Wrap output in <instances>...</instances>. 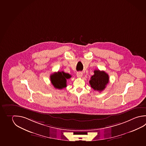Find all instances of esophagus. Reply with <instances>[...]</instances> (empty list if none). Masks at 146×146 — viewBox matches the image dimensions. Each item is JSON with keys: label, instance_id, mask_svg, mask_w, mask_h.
<instances>
[{"label": "esophagus", "instance_id": "obj_1", "mask_svg": "<svg viewBox=\"0 0 146 146\" xmlns=\"http://www.w3.org/2000/svg\"><path fill=\"white\" fill-rule=\"evenodd\" d=\"M83 76V73L82 72H78L77 73V77H78V78H81V77H82Z\"/></svg>", "mask_w": 146, "mask_h": 146}]
</instances>
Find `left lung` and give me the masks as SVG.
<instances>
[{"label": "left lung", "mask_w": 146, "mask_h": 146, "mask_svg": "<svg viewBox=\"0 0 146 146\" xmlns=\"http://www.w3.org/2000/svg\"><path fill=\"white\" fill-rule=\"evenodd\" d=\"M94 74L89 81L91 88L95 90L101 92L106 88L109 82V75L104 71L95 70Z\"/></svg>", "instance_id": "1"}]
</instances>
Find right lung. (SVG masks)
<instances>
[{"instance_id": "obj_1", "label": "right lung", "mask_w": 146, "mask_h": 146, "mask_svg": "<svg viewBox=\"0 0 146 146\" xmlns=\"http://www.w3.org/2000/svg\"><path fill=\"white\" fill-rule=\"evenodd\" d=\"M72 76L64 72H58L51 74L50 80L53 86L56 89L61 90L67 86V80Z\"/></svg>"}]
</instances>
